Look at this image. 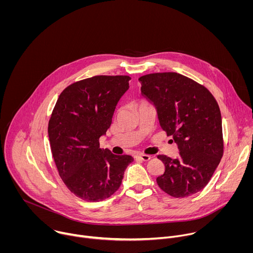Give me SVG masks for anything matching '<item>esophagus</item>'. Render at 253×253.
<instances>
[{"label": "esophagus", "instance_id": "34e87169", "mask_svg": "<svg viewBox=\"0 0 253 253\" xmlns=\"http://www.w3.org/2000/svg\"><path fill=\"white\" fill-rule=\"evenodd\" d=\"M135 158H138V159H141L142 161H149L151 159V156L149 155H146V154H139V155H136Z\"/></svg>", "mask_w": 253, "mask_h": 253}]
</instances>
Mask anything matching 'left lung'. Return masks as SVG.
Masks as SVG:
<instances>
[{"label":"left lung","instance_id":"8db88e82","mask_svg":"<svg viewBox=\"0 0 253 253\" xmlns=\"http://www.w3.org/2000/svg\"><path fill=\"white\" fill-rule=\"evenodd\" d=\"M141 94L157 111L161 128L172 136L179 156L158 155L165 172L156 181L167 194L180 198L202 190L223 155L219 106L202 85L178 73H154L139 78Z\"/></svg>","mask_w":253,"mask_h":253}]
</instances>
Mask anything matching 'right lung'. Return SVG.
Here are the masks:
<instances>
[{
    "label": "right lung",
    "mask_w": 253,
    "mask_h": 253,
    "mask_svg": "<svg viewBox=\"0 0 253 253\" xmlns=\"http://www.w3.org/2000/svg\"><path fill=\"white\" fill-rule=\"evenodd\" d=\"M130 79L95 76L76 82L61 93L55 105L48 126L53 158L68 189L83 200L109 198L134 160L130 155L101 149L99 143Z\"/></svg>",
    "instance_id": "right-lung-1"
}]
</instances>
